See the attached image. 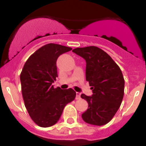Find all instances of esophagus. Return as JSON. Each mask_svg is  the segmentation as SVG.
<instances>
[{
  "mask_svg": "<svg viewBox=\"0 0 146 146\" xmlns=\"http://www.w3.org/2000/svg\"><path fill=\"white\" fill-rule=\"evenodd\" d=\"M80 98V93L76 92V99H79Z\"/></svg>",
  "mask_w": 146,
  "mask_h": 146,
  "instance_id": "1",
  "label": "esophagus"
}]
</instances>
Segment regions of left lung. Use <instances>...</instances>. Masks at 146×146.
Returning <instances> with one entry per match:
<instances>
[{"instance_id": "obj_1", "label": "left lung", "mask_w": 146, "mask_h": 146, "mask_svg": "<svg viewBox=\"0 0 146 146\" xmlns=\"http://www.w3.org/2000/svg\"><path fill=\"white\" fill-rule=\"evenodd\" d=\"M72 52L86 62V77L92 96L82 94L88 104L82 114L85 122L102 126L111 121L119 109L124 94V79L121 69L104 50L95 46L76 48Z\"/></svg>"}]
</instances>
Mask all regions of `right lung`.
Returning <instances> with one entry per match:
<instances>
[{"label":"right lung","mask_w":146,"mask_h":146,"mask_svg":"<svg viewBox=\"0 0 146 146\" xmlns=\"http://www.w3.org/2000/svg\"><path fill=\"white\" fill-rule=\"evenodd\" d=\"M72 48L47 44L32 54L20 74L22 94L29 115L41 127H49L58 121L64 108L75 99L72 88H56L52 82L58 77V58Z\"/></svg>","instance_id":"1"}]
</instances>
